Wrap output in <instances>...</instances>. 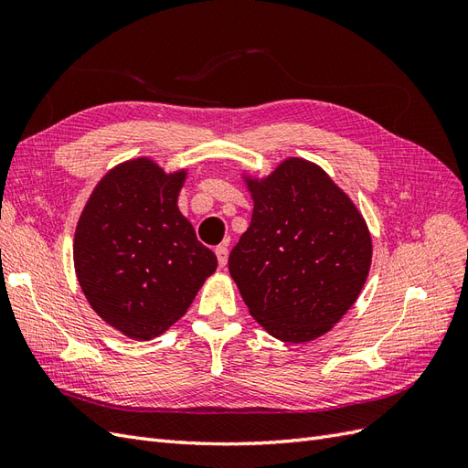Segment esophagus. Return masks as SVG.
Here are the masks:
<instances>
[{
    "instance_id": "obj_1",
    "label": "esophagus",
    "mask_w": 468,
    "mask_h": 468,
    "mask_svg": "<svg viewBox=\"0 0 468 468\" xmlns=\"http://www.w3.org/2000/svg\"><path fill=\"white\" fill-rule=\"evenodd\" d=\"M215 251H217V258H218V265L224 267L226 261H229V248H226V246H218Z\"/></svg>"
}]
</instances>
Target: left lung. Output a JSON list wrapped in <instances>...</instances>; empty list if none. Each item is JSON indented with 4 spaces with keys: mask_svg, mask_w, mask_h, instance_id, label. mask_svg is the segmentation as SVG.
Segmentation results:
<instances>
[{
    "mask_svg": "<svg viewBox=\"0 0 468 468\" xmlns=\"http://www.w3.org/2000/svg\"><path fill=\"white\" fill-rule=\"evenodd\" d=\"M250 229L229 258L250 314L281 342L324 335L357 301L371 236L357 207L316 164L282 162L250 179Z\"/></svg>",
    "mask_w": 468,
    "mask_h": 468,
    "instance_id": "8db88e82",
    "label": "left lung"
}]
</instances>
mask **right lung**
Segmentation results:
<instances>
[{
  "instance_id": "right-lung-1",
  "label": "right lung",
  "mask_w": 468,
  "mask_h": 468,
  "mask_svg": "<svg viewBox=\"0 0 468 468\" xmlns=\"http://www.w3.org/2000/svg\"><path fill=\"white\" fill-rule=\"evenodd\" d=\"M186 176L148 158L124 162L97 183L78 220L80 287L99 316L133 339L164 334L217 269L177 208Z\"/></svg>"
}]
</instances>
